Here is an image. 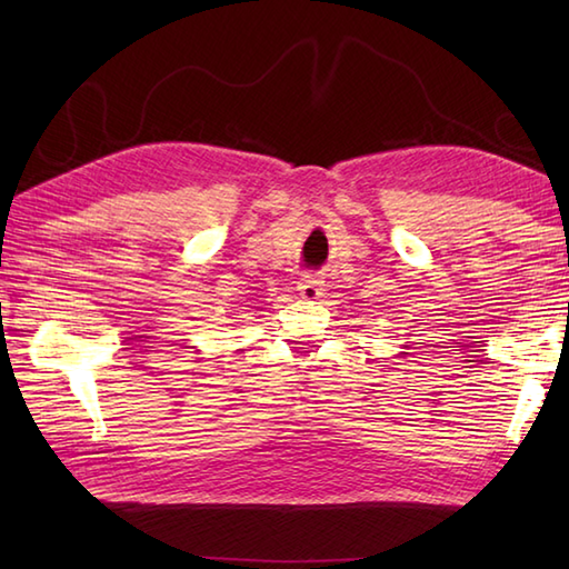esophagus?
<instances>
[{
  "mask_svg": "<svg viewBox=\"0 0 569 569\" xmlns=\"http://www.w3.org/2000/svg\"><path fill=\"white\" fill-rule=\"evenodd\" d=\"M298 291H300V296H303L306 300H318V298H322L325 281H322L320 276H316V273H306L298 281Z\"/></svg>",
  "mask_w": 569,
  "mask_h": 569,
  "instance_id": "esophagus-1",
  "label": "esophagus"
}]
</instances>
